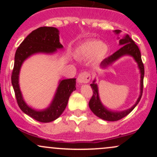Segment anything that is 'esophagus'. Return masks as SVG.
I'll return each instance as SVG.
<instances>
[{"instance_id":"1","label":"esophagus","mask_w":157,"mask_h":157,"mask_svg":"<svg viewBox=\"0 0 157 157\" xmlns=\"http://www.w3.org/2000/svg\"><path fill=\"white\" fill-rule=\"evenodd\" d=\"M91 80V75L89 73L84 71V72L80 73L79 76L77 77V82L78 83H87Z\"/></svg>"}]
</instances>
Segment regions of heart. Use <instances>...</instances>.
Returning <instances> with one entry per match:
<instances>
[{
  "label": "heart",
  "mask_w": 157,
  "mask_h": 157,
  "mask_svg": "<svg viewBox=\"0 0 157 157\" xmlns=\"http://www.w3.org/2000/svg\"><path fill=\"white\" fill-rule=\"evenodd\" d=\"M109 52V45L97 40H89L76 48L75 57L77 60H86L92 57L95 62H101Z\"/></svg>",
  "instance_id": "heart-1"
}]
</instances>
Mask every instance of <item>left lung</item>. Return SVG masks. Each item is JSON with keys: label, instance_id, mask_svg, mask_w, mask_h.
<instances>
[{"label": "left lung", "instance_id": "8db88e82", "mask_svg": "<svg viewBox=\"0 0 157 157\" xmlns=\"http://www.w3.org/2000/svg\"><path fill=\"white\" fill-rule=\"evenodd\" d=\"M113 32L116 35H120L121 31L120 30H114ZM117 38L120 39L119 45L121 46V48L117 50L115 53H113L112 55H111L110 57L105 58L103 61H102L101 64H100V68L105 69V68L109 67L113 63L116 62L117 60H118L119 59L121 58L122 57H124V56H131V57H132L135 62L137 63L138 68L140 70V96H139L134 105L131 106L130 109L120 111L110 110L108 108H106L100 100V95H99L98 86L96 83V79H94L92 83L90 85L93 90V95L91 100H90L89 105L91 111L97 117L102 119V120H106V121H117V120L125 117L129 113H131L140 102L142 95V90H143V78L145 71H144V66L141 59V53H140V49H139L138 46L135 44L134 41L129 37L128 35H125L122 38H120L119 37Z\"/></svg>", "mask_w": 157, "mask_h": 157}]
</instances>
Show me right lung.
I'll return each instance as SVG.
<instances>
[{"label": "right lung", "instance_id": "right-lung-1", "mask_svg": "<svg viewBox=\"0 0 157 157\" xmlns=\"http://www.w3.org/2000/svg\"><path fill=\"white\" fill-rule=\"evenodd\" d=\"M63 46L60 43L59 30L55 27H40L32 31L21 43L15 55L12 84L20 109L28 116L40 122L54 121L62 114L68 104L70 95L76 90V79L60 80L51 103L44 109L37 110L27 105L19 85L21 66L26 59L37 54L53 55Z\"/></svg>", "mask_w": 157, "mask_h": 157}]
</instances>
